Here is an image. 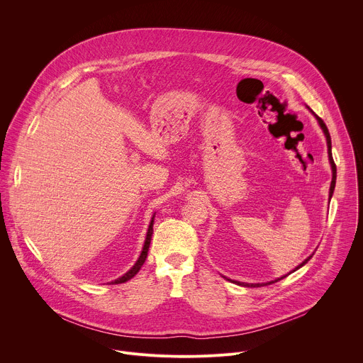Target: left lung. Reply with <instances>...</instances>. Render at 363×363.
<instances>
[{
  "label": "left lung",
  "instance_id": "left-lung-1",
  "mask_svg": "<svg viewBox=\"0 0 363 363\" xmlns=\"http://www.w3.org/2000/svg\"><path fill=\"white\" fill-rule=\"evenodd\" d=\"M308 109H309V106H308ZM313 115H315V118L318 119V123H319V125H320V128H322V131H323V134H325V137H326V143H328V155H329V162H330V167H332V182H330V188H329V199L332 198V194H333V189H335V184H336V165H335V162H333V158H332V144H330V135H329V131H328V128H326V125H325V123L315 113V112H312ZM312 258V255L309 257V258H306L301 265H298L292 272H295L296 269H299V268H302L309 259ZM286 277V275H285ZM285 277H281V278H278V279H275V281H271V282H267V284H244V282H236L238 285H244V286H248V288H258V286H264V285H271V284H274V282H278V281H281V279H284Z\"/></svg>",
  "mask_w": 363,
  "mask_h": 363
}]
</instances>
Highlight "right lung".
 I'll return each mask as SVG.
<instances>
[{
  "label": "right lung",
  "instance_id": "right-lung-1",
  "mask_svg": "<svg viewBox=\"0 0 363 363\" xmlns=\"http://www.w3.org/2000/svg\"><path fill=\"white\" fill-rule=\"evenodd\" d=\"M154 216H155V215H154ZM154 216H152V219H151V222H150L148 232H147V238H145V242H144V248H143V252H141V255H140L138 261L135 262V265H134V267H133L127 274H124V275L121 277V278H118V279L112 281V284H124V282L130 281L131 278H134V277L140 272L141 267L144 265V262H145V259H147V257H148V250H150L151 238H152V232H154V229H152V226H154Z\"/></svg>",
  "mask_w": 363,
  "mask_h": 363
}]
</instances>
